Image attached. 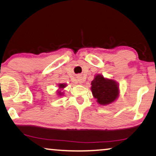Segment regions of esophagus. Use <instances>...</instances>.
<instances>
[{"label": "esophagus", "mask_w": 156, "mask_h": 156, "mask_svg": "<svg viewBox=\"0 0 156 156\" xmlns=\"http://www.w3.org/2000/svg\"><path fill=\"white\" fill-rule=\"evenodd\" d=\"M78 82L80 83V84H81L82 83H83V80H82V79H80H80H78Z\"/></svg>", "instance_id": "esophagus-1"}]
</instances>
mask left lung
Listing matches in <instances>:
<instances>
[{"mask_svg": "<svg viewBox=\"0 0 156 156\" xmlns=\"http://www.w3.org/2000/svg\"><path fill=\"white\" fill-rule=\"evenodd\" d=\"M91 91L97 102L104 105L113 103L119 94L118 84L115 80L107 79L101 75H97L91 82Z\"/></svg>", "mask_w": 156, "mask_h": 156, "instance_id": "left-lung-1", "label": "left lung"}]
</instances>
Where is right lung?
I'll list each match as a JSON object with an SVG mask.
<instances>
[{
  "instance_id": "obj_1",
  "label": "right lung",
  "mask_w": 156,
  "mask_h": 156,
  "mask_svg": "<svg viewBox=\"0 0 156 156\" xmlns=\"http://www.w3.org/2000/svg\"><path fill=\"white\" fill-rule=\"evenodd\" d=\"M58 86H59V88L62 89V88H65V87L66 86V84H63V83H61V84H58ZM58 93H59L58 95H60L63 94V93H61V91H60V90L58 91Z\"/></svg>"
}]
</instances>
